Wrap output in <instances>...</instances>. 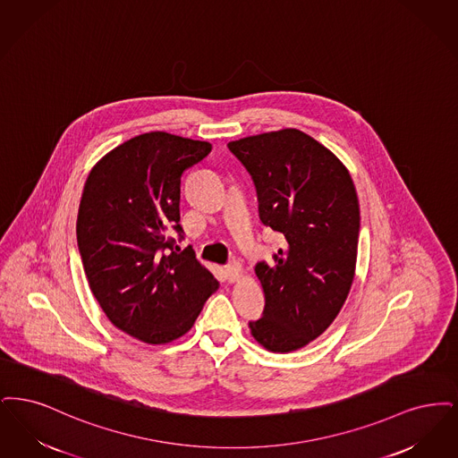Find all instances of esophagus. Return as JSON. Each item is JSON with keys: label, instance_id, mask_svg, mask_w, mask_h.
Segmentation results:
<instances>
[{"label": "esophagus", "instance_id": "1", "mask_svg": "<svg viewBox=\"0 0 458 458\" xmlns=\"http://www.w3.org/2000/svg\"><path fill=\"white\" fill-rule=\"evenodd\" d=\"M224 272H225V279L229 280V282H236V280H239V277L242 276V267H241L239 261L234 259V261H231V263L225 265Z\"/></svg>", "mask_w": 458, "mask_h": 458}]
</instances>
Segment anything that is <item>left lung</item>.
Segmentation results:
<instances>
[{"mask_svg":"<svg viewBox=\"0 0 458 458\" xmlns=\"http://www.w3.org/2000/svg\"><path fill=\"white\" fill-rule=\"evenodd\" d=\"M227 147L253 179L259 220L285 238L274 263L255 267L265 308L251 334L272 352L298 351L330 327L351 291L360 227L354 182L328 148L293 128Z\"/></svg>","mask_w":458,"mask_h":458,"instance_id":"8db88e82","label":"left lung"}]
</instances>
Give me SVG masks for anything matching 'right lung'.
Returning <instances> with one entry per match:
<instances>
[{
  "instance_id": "1",
  "label": "right lung",
  "mask_w": 458,
  "mask_h": 458,
  "mask_svg": "<svg viewBox=\"0 0 458 458\" xmlns=\"http://www.w3.org/2000/svg\"><path fill=\"white\" fill-rule=\"evenodd\" d=\"M210 150L150 131L104 156L85 181L77 219L85 276L106 317L141 342L184 335L219 285L191 246L176 253L169 236L182 239L181 174Z\"/></svg>"
}]
</instances>
